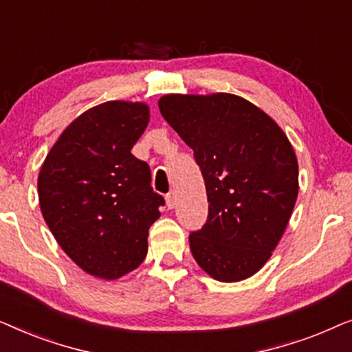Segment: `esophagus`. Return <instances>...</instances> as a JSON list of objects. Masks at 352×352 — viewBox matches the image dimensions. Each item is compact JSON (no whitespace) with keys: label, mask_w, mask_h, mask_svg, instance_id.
<instances>
[{"label":"esophagus","mask_w":352,"mask_h":352,"mask_svg":"<svg viewBox=\"0 0 352 352\" xmlns=\"http://www.w3.org/2000/svg\"><path fill=\"white\" fill-rule=\"evenodd\" d=\"M165 200H166V206L168 208H175V205H176V197H175V192H170V194H166V197H165Z\"/></svg>","instance_id":"esophagus-1"}]
</instances>
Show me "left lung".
<instances>
[{
    "label": "left lung",
    "instance_id": "left-lung-1",
    "mask_svg": "<svg viewBox=\"0 0 352 352\" xmlns=\"http://www.w3.org/2000/svg\"><path fill=\"white\" fill-rule=\"evenodd\" d=\"M158 109L194 151L208 219L189 235L192 256L219 282L256 274L271 258L298 197V160L266 112L229 93L166 94Z\"/></svg>",
    "mask_w": 352,
    "mask_h": 352
}]
</instances>
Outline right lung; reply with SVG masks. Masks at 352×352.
<instances>
[{"label":"right lung","mask_w":352,"mask_h":352,"mask_svg":"<svg viewBox=\"0 0 352 352\" xmlns=\"http://www.w3.org/2000/svg\"><path fill=\"white\" fill-rule=\"evenodd\" d=\"M148 118L144 102L109 100L86 110L62 131L38 176L40 208L57 243L105 280L144 261L148 228L165 204L152 190L151 168L131 153Z\"/></svg>","instance_id":"add662e5"}]
</instances>
